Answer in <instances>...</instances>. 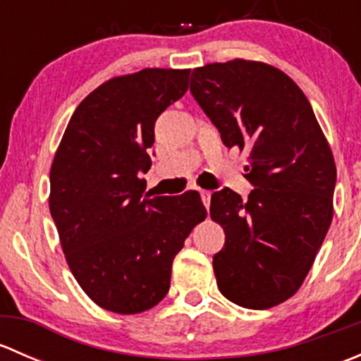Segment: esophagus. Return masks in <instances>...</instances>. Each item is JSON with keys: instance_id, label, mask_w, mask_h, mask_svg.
<instances>
[{"instance_id": "34e87169", "label": "esophagus", "mask_w": 361, "mask_h": 361, "mask_svg": "<svg viewBox=\"0 0 361 361\" xmlns=\"http://www.w3.org/2000/svg\"><path fill=\"white\" fill-rule=\"evenodd\" d=\"M201 197H202V202L204 206L209 207V201H211V192L209 190H201Z\"/></svg>"}]
</instances>
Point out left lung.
<instances>
[{
	"label": "left lung",
	"mask_w": 361,
	"mask_h": 361,
	"mask_svg": "<svg viewBox=\"0 0 361 361\" xmlns=\"http://www.w3.org/2000/svg\"><path fill=\"white\" fill-rule=\"evenodd\" d=\"M190 92L225 147L248 154V199L231 188L211 195V220L225 232L213 257L221 295L269 309L297 293L334 216L337 169L300 87L281 69L232 59L195 68Z\"/></svg>",
	"instance_id": "8db88e82"
}]
</instances>
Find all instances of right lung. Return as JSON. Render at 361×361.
I'll use <instances>...</instances> for the list:
<instances>
[{
  "label": "right lung",
  "instance_id": "add662e5",
  "mask_svg": "<svg viewBox=\"0 0 361 361\" xmlns=\"http://www.w3.org/2000/svg\"><path fill=\"white\" fill-rule=\"evenodd\" d=\"M190 69L113 76L76 106L50 167V214L73 276L99 307L136 314L157 305L201 195H143L159 115L188 89Z\"/></svg>",
  "mask_w": 361,
  "mask_h": 361
}]
</instances>
